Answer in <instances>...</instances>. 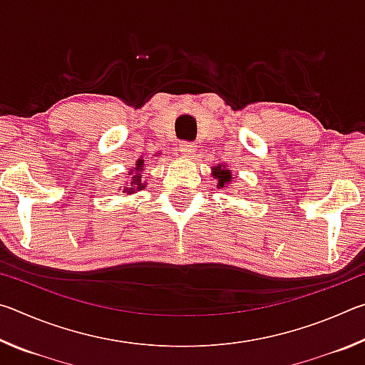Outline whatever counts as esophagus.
Returning <instances> with one entry per match:
<instances>
[{
  "label": "esophagus",
  "mask_w": 365,
  "mask_h": 365,
  "mask_svg": "<svg viewBox=\"0 0 365 365\" xmlns=\"http://www.w3.org/2000/svg\"><path fill=\"white\" fill-rule=\"evenodd\" d=\"M178 151L182 153V156L191 158V154L196 153V145L191 143V141H183V143L180 145V148H178Z\"/></svg>",
  "instance_id": "34e87169"
}]
</instances>
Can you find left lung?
Returning a JSON list of instances; mask_svg holds the SVG:
<instances>
[{
    "label": "left lung",
    "mask_w": 365,
    "mask_h": 365,
    "mask_svg": "<svg viewBox=\"0 0 365 365\" xmlns=\"http://www.w3.org/2000/svg\"><path fill=\"white\" fill-rule=\"evenodd\" d=\"M215 177H219L220 180H219V185L220 187H224V183H227V182H230V172L228 170H225V169H215Z\"/></svg>",
    "instance_id": "left-lung-1"
}]
</instances>
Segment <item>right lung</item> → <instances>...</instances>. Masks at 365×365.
<instances>
[{"label": "right lung", "mask_w": 365, "mask_h": 365, "mask_svg": "<svg viewBox=\"0 0 365 365\" xmlns=\"http://www.w3.org/2000/svg\"><path fill=\"white\" fill-rule=\"evenodd\" d=\"M141 170H143V160H137V168H135V172L132 170L130 174L132 175V180H130V187L127 188V193H133V191H138L141 188H145V183L141 182Z\"/></svg>", "instance_id": "obj_1"}]
</instances>
